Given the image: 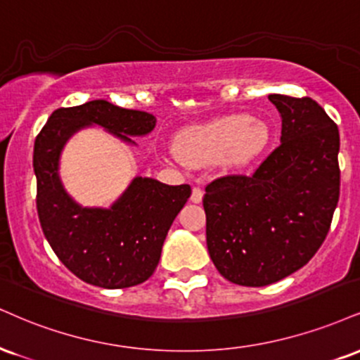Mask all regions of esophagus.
Listing matches in <instances>:
<instances>
[{"label": "esophagus", "instance_id": "esophagus-1", "mask_svg": "<svg viewBox=\"0 0 360 360\" xmlns=\"http://www.w3.org/2000/svg\"><path fill=\"white\" fill-rule=\"evenodd\" d=\"M202 194H205V193H202L201 188H193L191 201L196 202V205H198V202H201L202 201Z\"/></svg>", "mask_w": 360, "mask_h": 360}]
</instances>
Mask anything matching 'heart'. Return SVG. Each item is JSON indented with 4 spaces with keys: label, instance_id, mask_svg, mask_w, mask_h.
<instances>
[{
    "label": "heart",
    "instance_id": "b5f03b06",
    "mask_svg": "<svg viewBox=\"0 0 360 360\" xmlns=\"http://www.w3.org/2000/svg\"><path fill=\"white\" fill-rule=\"evenodd\" d=\"M268 142L270 131L265 122L246 114H231L183 129L176 136V154L191 167L218 161L229 167H243L263 154Z\"/></svg>",
    "mask_w": 360,
    "mask_h": 360
}]
</instances>
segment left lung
<instances>
[{"instance_id":"1","label":"left lung","mask_w":360,"mask_h":360,"mask_svg":"<svg viewBox=\"0 0 360 360\" xmlns=\"http://www.w3.org/2000/svg\"><path fill=\"white\" fill-rule=\"evenodd\" d=\"M281 144L251 176L206 186V243L224 278L265 287L310 262L339 202V129L310 97L271 94Z\"/></svg>"}]
</instances>
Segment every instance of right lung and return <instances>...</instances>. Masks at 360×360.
<instances>
[{
	"label": "right lung",
	"mask_w": 360,
	"mask_h": 360,
	"mask_svg": "<svg viewBox=\"0 0 360 360\" xmlns=\"http://www.w3.org/2000/svg\"><path fill=\"white\" fill-rule=\"evenodd\" d=\"M89 125H101L136 144L129 136L149 134L155 117L107 101L56 109L34 141L38 218L51 250L73 275L102 288L134 287L154 274L169 228L191 196V186H167L139 176L107 210L80 206L65 191L58 162L68 139Z\"/></svg>",
	"instance_id": "add662e5"
}]
</instances>
